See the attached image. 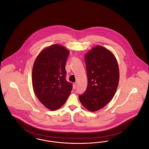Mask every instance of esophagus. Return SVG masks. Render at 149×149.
<instances>
[{"mask_svg":"<svg viewBox=\"0 0 149 149\" xmlns=\"http://www.w3.org/2000/svg\"><path fill=\"white\" fill-rule=\"evenodd\" d=\"M76 86H77V84L76 83H74L73 84V86H72V88L74 89H75L76 88Z\"/></svg>","mask_w":149,"mask_h":149,"instance_id":"obj_1","label":"esophagus"}]
</instances>
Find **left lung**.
<instances>
[{"label":"left lung","mask_w":149,"mask_h":149,"mask_svg":"<svg viewBox=\"0 0 149 149\" xmlns=\"http://www.w3.org/2000/svg\"><path fill=\"white\" fill-rule=\"evenodd\" d=\"M88 86L79 98L85 108L95 112L112 99L117 91L120 71L113 54L102 46H96L86 54Z\"/></svg>","instance_id":"8db88e82"}]
</instances>
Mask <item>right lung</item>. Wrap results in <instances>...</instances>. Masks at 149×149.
I'll use <instances>...</instances> for the list:
<instances>
[{
  "instance_id": "right-lung-1",
  "label": "right lung",
  "mask_w": 149,
  "mask_h": 149,
  "mask_svg": "<svg viewBox=\"0 0 149 149\" xmlns=\"http://www.w3.org/2000/svg\"><path fill=\"white\" fill-rule=\"evenodd\" d=\"M69 53L65 47L54 44L43 49L33 64V91L40 102L51 111L63 106L71 93L72 84L65 79V65Z\"/></svg>"
}]
</instances>
